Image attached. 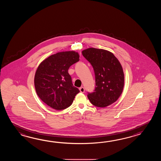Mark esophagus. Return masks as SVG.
<instances>
[{"mask_svg":"<svg viewBox=\"0 0 161 161\" xmlns=\"http://www.w3.org/2000/svg\"><path fill=\"white\" fill-rule=\"evenodd\" d=\"M79 90H80V92H85V89H84L83 87H80L79 88Z\"/></svg>","mask_w":161,"mask_h":161,"instance_id":"obj_1","label":"esophagus"}]
</instances>
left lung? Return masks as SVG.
Returning <instances> with one entry per match:
<instances>
[{
    "mask_svg": "<svg viewBox=\"0 0 161 161\" xmlns=\"http://www.w3.org/2000/svg\"><path fill=\"white\" fill-rule=\"evenodd\" d=\"M82 55L92 64L96 87L87 97L93 105L104 108L116 102L123 92L124 75L121 65L112 53L104 49L88 48Z\"/></svg>",
    "mask_w": 161,
    "mask_h": 161,
    "instance_id": "left-lung-1",
    "label": "left lung"
}]
</instances>
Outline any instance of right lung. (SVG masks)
Wrapping results in <instances>:
<instances>
[{"label":"right lung","mask_w":161,"mask_h":161,"mask_svg":"<svg viewBox=\"0 0 161 161\" xmlns=\"http://www.w3.org/2000/svg\"><path fill=\"white\" fill-rule=\"evenodd\" d=\"M79 60L77 52H62L50 56L38 66L34 76L36 91L52 108L58 110L67 108L80 92L73 86L68 72L69 67Z\"/></svg>","instance_id":"obj_1"}]
</instances>
